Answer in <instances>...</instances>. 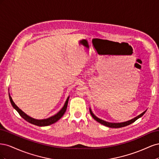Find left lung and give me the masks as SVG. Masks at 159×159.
Listing matches in <instances>:
<instances>
[{
	"mask_svg": "<svg viewBox=\"0 0 159 159\" xmlns=\"http://www.w3.org/2000/svg\"><path fill=\"white\" fill-rule=\"evenodd\" d=\"M147 111V110H145V111L143 112L141 114H140L138 116H137L136 117H134L131 120H129V121H125V122H121V123H111V122H107V121H105L104 120L101 119L99 118H98V117H96L95 115L93 114V113L92 112V111H91V108H89V112L90 114L91 115V116L95 120V121H97L98 122H99V123L103 125L108 127H111V128H120V127H125L133 123H134V121L137 120L138 119H139L140 117H141L145 113V112Z\"/></svg>",
	"mask_w": 159,
	"mask_h": 159,
	"instance_id": "left-lung-1",
	"label": "left lung"
}]
</instances>
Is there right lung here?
I'll return each mask as SVG.
<instances>
[{
  "instance_id": "right-lung-1",
  "label": "right lung",
  "mask_w": 159,
  "mask_h": 159,
  "mask_svg": "<svg viewBox=\"0 0 159 159\" xmlns=\"http://www.w3.org/2000/svg\"><path fill=\"white\" fill-rule=\"evenodd\" d=\"M69 98H70V96L69 97H68V98H67L63 107H62L59 111L57 112L56 114H55L54 115H53V116L50 117L47 119H34V118L30 117L29 115H28L25 112L22 111L20 108H19L15 103H14V102H13V100L11 98V96L10 95V93H9V99H10L11 105H12L14 109L17 111V112L19 113V115H20L24 119H25L26 121H28V123H30L33 125H37V126H40V127H44V126L50 125L57 122L60 119H61V117L64 115L66 111V109H67V107H68Z\"/></svg>"
}]
</instances>
